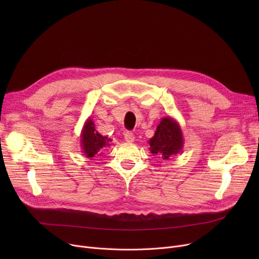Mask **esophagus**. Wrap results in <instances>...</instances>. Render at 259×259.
<instances>
[{
	"label": "esophagus",
	"instance_id": "obj_1",
	"mask_svg": "<svg viewBox=\"0 0 259 259\" xmlns=\"http://www.w3.org/2000/svg\"><path fill=\"white\" fill-rule=\"evenodd\" d=\"M134 140H135V137H134V134H133L132 132L127 131V132L125 133V141H126L127 143H133Z\"/></svg>",
	"mask_w": 259,
	"mask_h": 259
}]
</instances>
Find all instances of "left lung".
<instances>
[{"instance_id": "obj_1", "label": "left lung", "mask_w": 259, "mask_h": 259, "mask_svg": "<svg viewBox=\"0 0 259 259\" xmlns=\"http://www.w3.org/2000/svg\"><path fill=\"white\" fill-rule=\"evenodd\" d=\"M184 142L179 121L171 116H166L160 119L154 135L149 141V151L162 159H169L182 152Z\"/></svg>"}]
</instances>
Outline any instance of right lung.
Returning a JSON list of instances; mask_svg holds the SVG:
<instances>
[{
  "label": "right lung",
  "instance_id": "right-lung-1",
  "mask_svg": "<svg viewBox=\"0 0 259 259\" xmlns=\"http://www.w3.org/2000/svg\"><path fill=\"white\" fill-rule=\"evenodd\" d=\"M112 140L105 135H102L95 130L93 120L88 117L85 121L80 132V147L81 152L87 158H92L95 155H101L103 150L107 147H110Z\"/></svg>",
  "mask_w": 259,
  "mask_h": 259
}]
</instances>
